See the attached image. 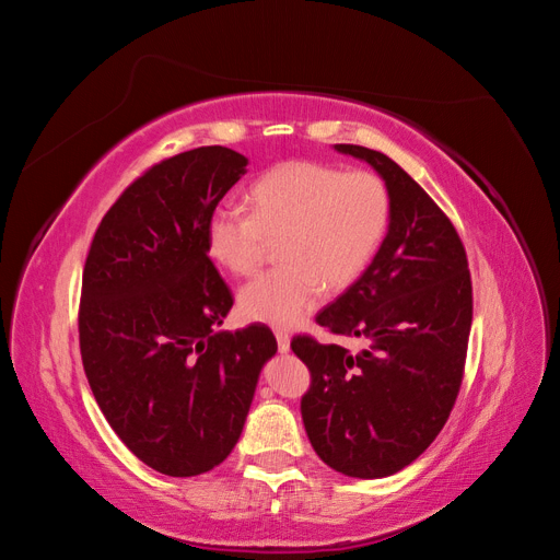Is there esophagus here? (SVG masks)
Listing matches in <instances>:
<instances>
[{
  "label": "esophagus",
  "mask_w": 560,
  "mask_h": 560,
  "mask_svg": "<svg viewBox=\"0 0 560 560\" xmlns=\"http://www.w3.org/2000/svg\"><path fill=\"white\" fill-rule=\"evenodd\" d=\"M276 341H278V350L280 352H287V350H290V334H287V331H276Z\"/></svg>",
  "instance_id": "obj_1"
}]
</instances>
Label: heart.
Returning <instances> with one entry per match:
<instances>
[{
    "label": "heart",
    "mask_w": 560,
    "mask_h": 560,
    "mask_svg": "<svg viewBox=\"0 0 560 560\" xmlns=\"http://www.w3.org/2000/svg\"><path fill=\"white\" fill-rule=\"evenodd\" d=\"M252 212L219 206L206 226L210 257L233 276H252L280 241L284 266L247 282L238 308L252 322L296 327L325 294L358 280L389 226V191L369 171L343 173L319 161H287L249 189Z\"/></svg>",
    "instance_id": "obj_1"
}]
</instances>
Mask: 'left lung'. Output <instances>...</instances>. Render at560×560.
<instances>
[{
    "label": "left lung",
    "instance_id": "obj_1",
    "mask_svg": "<svg viewBox=\"0 0 560 560\" xmlns=\"http://www.w3.org/2000/svg\"><path fill=\"white\" fill-rule=\"evenodd\" d=\"M336 149L374 165L393 210L374 261L315 317L366 348L292 338L311 371L301 418L331 469L381 479L411 465L453 411L471 329V276L451 219L409 173L374 149Z\"/></svg>",
    "mask_w": 560,
    "mask_h": 560
}]
</instances>
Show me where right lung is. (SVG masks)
I'll return each mask as SVG.
<instances>
[{"mask_svg": "<svg viewBox=\"0 0 560 560\" xmlns=\"http://www.w3.org/2000/svg\"><path fill=\"white\" fill-rule=\"evenodd\" d=\"M245 165L214 144L147 167L103 217L83 266L79 348L93 397L128 451L167 477L210 471L233 451L278 350L266 325L217 331L233 294L206 226Z\"/></svg>", "mask_w": 560, "mask_h": 560, "instance_id": "obj_1", "label": "right lung"}]
</instances>
